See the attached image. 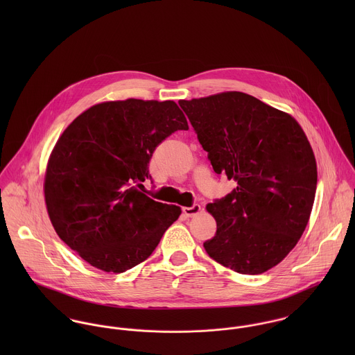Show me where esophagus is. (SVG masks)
<instances>
[{
    "label": "esophagus",
    "mask_w": 355,
    "mask_h": 355,
    "mask_svg": "<svg viewBox=\"0 0 355 355\" xmlns=\"http://www.w3.org/2000/svg\"><path fill=\"white\" fill-rule=\"evenodd\" d=\"M201 211V206L200 205H193L191 207H183V213L187 217H194Z\"/></svg>",
    "instance_id": "34e87169"
}]
</instances>
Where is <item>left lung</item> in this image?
<instances>
[{
    "label": "left lung",
    "mask_w": 355,
    "mask_h": 355,
    "mask_svg": "<svg viewBox=\"0 0 355 355\" xmlns=\"http://www.w3.org/2000/svg\"><path fill=\"white\" fill-rule=\"evenodd\" d=\"M179 105L217 175L238 186L207 203L216 235L203 243L214 261L242 275L282 262L304 234L317 187V164L300 123L241 92Z\"/></svg>",
    "instance_id": "8db88e82"
}]
</instances>
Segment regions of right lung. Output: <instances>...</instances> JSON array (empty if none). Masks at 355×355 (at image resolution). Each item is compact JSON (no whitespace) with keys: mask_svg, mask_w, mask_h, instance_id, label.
<instances>
[{"mask_svg":"<svg viewBox=\"0 0 355 355\" xmlns=\"http://www.w3.org/2000/svg\"><path fill=\"white\" fill-rule=\"evenodd\" d=\"M187 119L173 101L128 98L93 105L60 135L48 159L44 194L60 239L92 266L121 273L144 262L179 218L137 187L155 148Z\"/></svg>","mask_w":355,"mask_h":355,"instance_id":"add662e5","label":"right lung"}]
</instances>
